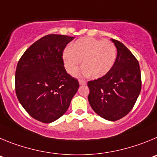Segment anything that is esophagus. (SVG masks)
I'll return each mask as SVG.
<instances>
[{
    "instance_id": "34e87169",
    "label": "esophagus",
    "mask_w": 157,
    "mask_h": 157,
    "mask_svg": "<svg viewBox=\"0 0 157 157\" xmlns=\"http://www.w3.org/2000/svg\"><path fill=\"white\" fill-rule=\"evenodd\" d=\"M79 84H80V85H84V84H87V81L84 80H79Z\"/></svg>"
}]
</instances>
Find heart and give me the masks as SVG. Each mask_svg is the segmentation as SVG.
Returning <instances> with one entry per match:
<instances>
[{
	"label": "heart",
	"mask_w": 157,
	"mask_h": 157,
	"mask_svg": "<svg viewBox=\"0 0 157 157\" xmlns=\"http://www.w3.org/2000/svg\"><path fill=\"white\" fill-rule=\"evenodd\" d=\"M117 54V48L113 42L84 37L72 44L70 48H66L63 59L65 68L70 75L78 73L82 60V73L92 78H100L113 68Z\"/></svg>",
	"instance_id": "obj_1"
}]
</instances>
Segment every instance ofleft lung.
<instances>
[{"instance_id":"left-lung-1","label":"left lung","mask_w":157,"mask_h":157,"mask_svg":"<svg viewBox=\"0 0 157 157\" xmlns=\"http://www.w3.org/2000/svg\"><path fill=\"white\" fill-rule=\"evenodd\" d=\"M117 49L113 68L105 76L87 82L88 101L96 113L116 121L132 109L140 94L142 79L139 63L121 42L111 39Z\"/></svg>"}]
</instances>
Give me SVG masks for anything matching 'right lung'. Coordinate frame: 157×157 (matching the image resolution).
Instances as JSON below:
<instances>
[{
	"label": "right lung",
	"instance_id": "right-lung-1",
	"mask_svg": "<svg viewBox=\"0 0 157 157\" xmlns=\"http://www.w3.org/2000/svg\"><path fill=\"white\" fill-rule=\"evenodd\" d=\"M74 39L49 34L36 40L24 52L15 71V92L31 117L52 123L67 111L79 82L66 73L63 53Z\"/></svg>",
	"mask_w": 157,
	"mask_h": 157
}]
</instances>
